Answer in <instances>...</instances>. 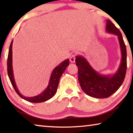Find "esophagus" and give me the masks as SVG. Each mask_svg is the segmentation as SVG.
Listing matches in <instances>:
<instances>
[{"label":"esophagus","instance_id":"1","mask_svg":"<svg viewBox=\"0 0 133 133\" xmlns=\"http://www.w3.org/2000/svg\"><path fill=\"white\" fill-rule=\"evenodd\" d=\"M75 60H76L75 55H71L70 57V62L71 63H75Z\"/></svg>","mask_w":133,"mask_h":133}]
</instances>
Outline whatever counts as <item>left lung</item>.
Masks as SVG:
<instances>
[{"label":"left lung","instance_id":"8db88e82","mask_svg":"<svg viewBox=\"0 0 133 133\" xmlns=\"http://www.w3.org/2000/svg\"><path fill=\"white\" fill-rule=\"evenodd\" d=\"M105 30L118 37L121 59L117 70L113 75H102L91 66L86 58L82 56L76 57L78 67V80L85 94L97 98H107L120 88L124 80L127 70V50L120 31L112 22L107 20Z\"/></svg>","mask_w":133,"mask_h":133}]
</instances>
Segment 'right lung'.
Returning <instances> with one entry per match:
<instances>
[{
    "label": "right lung",
    "mask_w": 133,
    "mask_h": 133,
    "mask_svg": "<svg viewBox=\"0 0 133 133\" xmlns=\"http://www.w3.org/2000/svg\"><path fill=\"white\" fill-rule=\"evenodd\" d=\"M13 40L11 42L9 50L8 57V76L9 77V79L11 83L13 85V88L15 90L16 92L21 98L24 100H25L28 102L31 103H42L46 102V101L49 100L51 98L55 95V94L57 91V87L58 85L60 78L61 77L62 74L64 73V71L66 70V67L69 64V59L64 60L58 66L56 67L51 74L50 79H49V84L47 87V88L44 90L37 96L34 97H25L21 94L19 91L18 90L17 88L16 84L15 83L14 75H13V66H12V44H13Z\"/></svg>",
    "instance_id": "add662e5"
}]
</instances>
